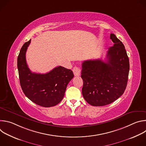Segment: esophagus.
Segmentation results:
<instances>
[{"label":"esophagus","instance_id":"obj_1","mask_svg":"<svg viewBox=\"0 0 146 146\" xmlns=\"http://www.w3.org/2000/svg\"><path fill=\"white\" fill-rule=\"evenodd\" d=\"M73 73H74V75L75 76H80L81 74V70L80 69V68L78 67H77V66H75L73 69Z\"/></svg>","mask_w":146,"mask_h":146}]
</instances>
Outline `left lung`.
<instances>
[{"mask_svg": "<svg viewBox=\"0 0 146 146\" xmlns=\"http://www.w3.org/2000/svg\"><path fill=\"white\" fill-rule=\"evenodd\" d=\"M110 39L114 45L109 48L106 59L88 60L82 64V94L94 106H103L119 98L127 86L129 61L121 41L113 33Z\"/></svg>", "mask_w": 146, "mask_h": 146, "instance_id": "8db88e82", "label": "left lung"}]
</instances>
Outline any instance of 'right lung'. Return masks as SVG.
<instances>
[{
    "label": "right lung",
    "instance_id": "right-lung-1",
    "mask_svg": "<svg viewBox=\"0 0 146 146\" xmlns=\"http://www.w3.org/2000/svg\"><path fill=\"white\" fill-rule=\"evenodd\" d=\"M31 40L21 48L17 67L21 87L26 96L36 105L44 108L54 106L62 100L74 74L70 69L58 66L45 74L32 72L26 60V52Z\"/></svg>",
    "mask_w": 146,
    "mask_h": 146
}]
</instances>
